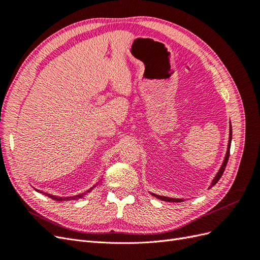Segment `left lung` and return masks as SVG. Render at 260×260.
<instances>
[{
	"label": "left lung",
	"mask_w": 260,
	"mask_h": 260,
	"mask_svg": "<svg viewBox=\"0 0 260 260\" xmlns=\"http://www.w3.org/2000/svg\"><path fill=\"white\" fill-rule=\"evenodd\" d=\"M231 140H232V127H231V122H230V133H229V143H228V148H226V153H225V156H224V160H223V162H222V165H221V167H220V169H219V171L217 172V175H216V177L214 178V180H212V182H211V184H210V186L209 187H211V186H214L218 181H219V179L221 178V176L223 175V171H224V169H225V166H226V164H228V160H229V155H230V146H231ZM153 196H155V198H157V199H159V200H161V201H165V202H172V203H180V202H183L184 200H182V199H172V198H167V196H160V195H157V194H155V193H151Z\"/></svg>",
	"instance_id": "left-lung-1"
}]
</instances>
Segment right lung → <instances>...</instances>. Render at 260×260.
I'll return each instance as SVG.
<instances>
[{
    "label": "right lung",
    "instance_id": "obj_1",
    "mask_svg": "<svg viewBox=\"0 0 260 260\" xmlns=\"http://www.w3.org/2000/svg\"><path fill=\"white\" fill-rule=\"evenodd\" d=\"M96 184H99V182H96ZM96 184H94L92 187H90L88 191H85V192H83V193H81V194H78V195H75V196H68V198H60V196H56V195H52V194H49V193H44V192H42V191H39V190H37L36 188V191L37 192H39V193H43V194H45L46 196H49L50 199H52V200H54V201H58V202H61V201H72V200H74V201H76V200H79V199H82L83 196L85 195V194H88V193H90L94 187L96 186Z\"/></svg>",
    "mask_w": 260,
    "mask_h": 260
}]
</instances>
